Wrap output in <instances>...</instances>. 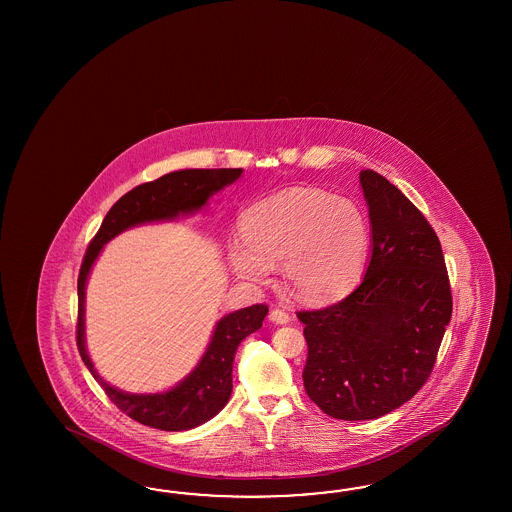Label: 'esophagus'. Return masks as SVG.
<instances>
[{"label": "esophagus", "mask_w": 512, "mask_h": 512, "mask_svg": "<svg viewBox=\"0 0 512 512\" xmlns=\"http://www.w3.org/2000/svg\"><path fill=\"white\" fill-rule=\"evenodd\" d=\"M268 319L272 321V323H276V325H287L289 321H291V317H289V313L283 310H272L270 311V315H268Z\"/></svg>", "instance_id": "obj_1"}]
</instances>
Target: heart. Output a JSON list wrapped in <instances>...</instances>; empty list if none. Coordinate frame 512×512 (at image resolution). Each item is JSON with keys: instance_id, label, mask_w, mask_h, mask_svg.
<instances>
[{"instance_id": "b5f03b06", "label": "heart", "mask_w": 512, "mask_h": 512, "mask_svg": "<svg viewBox=\"0 0 512 512\" xmlns=\"http://www.w3.org/2000/svg\"><path fill=\"white\" fill-rule=\"evenodd\" d=\"M229 246L234 274L264 285L283 263L289 291L302 302L326 304L347 295L362 274L370 225L357 202L321 189L293 187L257 202Z\"/></svg>"}]
</instances>
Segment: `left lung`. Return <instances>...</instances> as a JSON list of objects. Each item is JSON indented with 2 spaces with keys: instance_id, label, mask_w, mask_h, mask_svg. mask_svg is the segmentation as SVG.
I'll return each instance as SVG.
<instances>
[{
  "instance_id": "obj_1",
  "label": "left lung",
  "mask_w": 512,
  "mask_h": 512,
  "mask_svg": "<svg viewBox=\"0 0 512 512\" xmlns=\"http://www.w3.org/2000/svg\"><path fill=\"white\" fill-rule=\"evenodd\" d=\"M372 259L357 289L298 311L308 341L304 387L340 420L379 419L428 381L452 315L443 249L428 219L375 171L360 172Z\"/></svg>"
}]
</instances>
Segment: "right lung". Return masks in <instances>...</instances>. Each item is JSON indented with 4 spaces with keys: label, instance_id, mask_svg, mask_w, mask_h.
Here are the masks:
<instances>
[{
    "label": "right lung",
    "instance_id": "1",
    "mask_svg": "<svg viewBox=\"0 0 512 512\" xmlns=\"http://www.w3.org/2000/svg\"><path fill=\"white\" fill-rule=\"evenodd\" d=\"M242 174V169H186L169 172L154 182H146L127 191L122 199L109 210L97 234L93 236L82 266L78 272V323L77 347L86 368L92 372L95 381L103 387L110 402L114 403L127 417L144 426L184 432L204 424L216 417L227 405L233 392V362L240 341L263 326L268 306L255 304L244 310L225 315L212 334L206 353L195 370L180 381L176 387L157 394H129L124 390L110 387L101 375L95 372L84 341V298L86 281L90 276L95 259L103 246L125 229L150 223L169 221L174 217L199 212L208 199L231 186Z\"/></svg>",
    "mask_w": 512,
    "mask_h": 512
}]
</instances>
